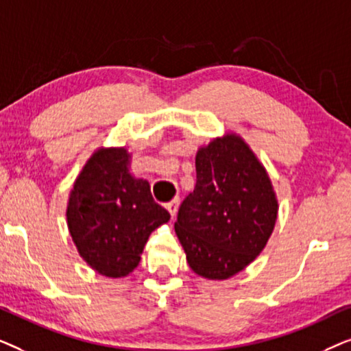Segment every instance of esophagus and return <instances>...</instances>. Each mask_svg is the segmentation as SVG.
<instances>
[{
    "mask_svg": "<svg viewBox=\"0 0 351 351\" xmlns=\"http://www.w3.org/2000/svg\"><path fill=\"white\" fill-rule=\"evenodd\" d=\"M179 204H180V201L177 199V198H176V199H172L171 203H167V204H166V209L169 210V214L172 215V217H174V215L177 214V209H179Z\"/></svg>",
    "mask_w": 351,
    "mask_h": 351,
    "instance_id": "1",
    "label": "esophagus"
}]
</instances>
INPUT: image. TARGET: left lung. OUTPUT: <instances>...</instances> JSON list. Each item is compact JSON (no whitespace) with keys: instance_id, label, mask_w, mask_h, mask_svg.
Wrapping results in <instances>:
<instances>
[{"instance_id":"1","label":"left lung","mask_w":351,"mask_h":351,"mask_svg":"<svg viewBox=\"0 0 351 351\" xmlns=\"http://www.w3.org/2000/svg\"><path fill=\"white\" fill-rule=\"evenodd\" d=\"M195 190L180 204L176 233L196 275L227 280L263 251L278 199L265 167L237 134L196 153Z\"/></svg>"}]
</instances>
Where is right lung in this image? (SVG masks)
Listing matches in <instances>:
<instances>
[{"label": "right lung", "instance_id": "obj_1", "mask_svg": "<svg viewBox=\"0 0 351 351\" xmlns=\"http://www.w3.org/2000/svg\"><path fill=\"white\" fill-rule=\"evenodd\" d=\"M126 148H99L76 177L66 208L71 239L100 275L128 276L153 230L171 219L150 184L129 172Z\"/></svg>", "mask_w": 351, "mask_h": 351}]
</instances>
